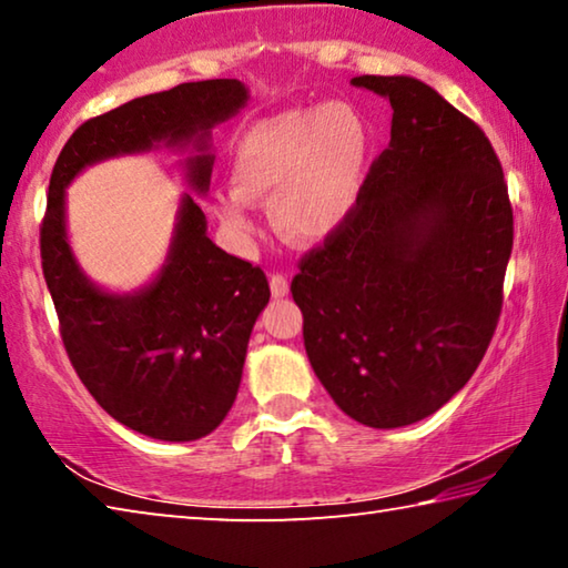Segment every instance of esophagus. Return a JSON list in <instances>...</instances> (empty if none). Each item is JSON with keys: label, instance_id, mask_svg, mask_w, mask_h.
<instances>
[{"label": "esophagus", "instance_id": "1", "mask_svg": "<svg viewBox=\"0 0 568 568\" xmlns=\"http://www.w3.org/2000/svg\"><path fill=\"white\" fill-rule=\"evenodd\" d=\"M271 291L275 297H285L291 291V281H287L285 273H273L271 275Z\"/></svg>", "mask_w": 568, "mask_h": 568}]
</instances>
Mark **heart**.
Listing matches in <instances>:
<instances>
[{
	"instance_id": "heart-1",
	"label": "heart",
	"mask_w": 568,
	"mask_h": 568,
	"mask_svg": "<svg viewBox=\"0 0 568 568\" xmlns=\"http://www.w3.org/2000/svg\"><path fill=\"white\" fill-rule=\"evenodd\" d=\"M373 130L353 102L287 110L250 124L233 150L235 187L215 213L237 243L255 235V203L271 195L273 225L293 240H321L358 205L373 162Z\"/></svg>"
}]
</instances>
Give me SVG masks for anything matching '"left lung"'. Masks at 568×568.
Here are the masks:
<instances>
[{"label": "left lung", "instance_id": "obj_1", "mask_svg": "<svg viewBox=\"0 0 568 568\" xmlns=\"http://www.w3.org/2000/svg\"><path fill=\"white\" fill-rule=\"evenodd\" d=\"M393 108L358 205L301 257L291 293L343 413L400 428L474 376L504 305L514 210L478 124L413 77H353Z\"/></svg>", "mask_w": 568, "mask_h": 568}]
</instances>
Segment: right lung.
I'll use <instances>...</instances> for the list:
<instances>
[{"label":"right lung","mask_w":568,"mask_h":568,"mask_svg":"<svg viewBox=\"0 0 568 568\" xmlns=\"http://www.w3.org/2000/svg\"><path fill=\"white\" fill-rule=\"evenodd\" d=\"M245 102L247 90L237 80L145 94L80 124L54 162L40 250L64 351L92 398L142 436L197 440L223 423L271 287L261 267L207 237L203 207L185 195L155 283L132 295L104 293L84 277L67 243L64 187L92 162L158 142L195 140L205 150L210 128ZM187 168L192 185L205 192L213 155H195Z\"/></svg>","instance_id":"1"}]
</instances>
